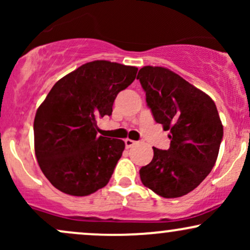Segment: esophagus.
Wrapping results in <instances>:
<instances>
[{
  "instance_id": "esophagus-1",
  "label": "esophagus",
  "mask_w": 250,
  "mask_h": 250,
  "mask_svg": "<svg viewBox=\"0 0 250 250\" xmlns=\"http://www.w3.org/2000/svg\"><path fill=\"white\" fill-rule=\"evenodd\" d=\"M125 147L130 148V147H133L134 145H136V141H134V140H130V139H125Z\"/></svg>"
}]
</instances>
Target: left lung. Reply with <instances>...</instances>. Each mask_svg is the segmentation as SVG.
Returning <instances> with one entry per match:
<instances>
[{
    "mask_svg": "<svg viewBox=\"0 0 250 250\" xmlns=\"http://www.w3.org/2000/svg\"><path fill=\"white\" fill-rule=\"evenodd\" d=\"M155 121L170 131V147H153L154 157L140 169L146 187L166 199L190 193L213 169L223 125L210 96L174 71L146 65L137 74Z\"/></svg>",
    "mask_w": 250,
    "mask_h": 250,
    "instance_id": "8db88e82",
    "label": "left lung"
}]
</instances>
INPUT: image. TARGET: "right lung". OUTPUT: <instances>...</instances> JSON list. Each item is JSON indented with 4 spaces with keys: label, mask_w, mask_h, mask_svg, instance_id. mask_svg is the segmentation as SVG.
<instances>
[{
    "label": "right lung",
    "mask_w": 250,
    "mask_h": 250,
    "mask_svg": "<svg viewBox=\"0 0 250 250\" xmlns=\"http://www.w3.org/2000/svg\"><path fill=\"white\" fill-rule=\"evenodd\" d=\"M136 73V67L116 62H88L59 80L37 109V162L62 193L87 196L107 186L125 142L97 136L96 119L111 115L117 94Z\"/></svg>",
    "instance_id": "1"
}]
</instances>
